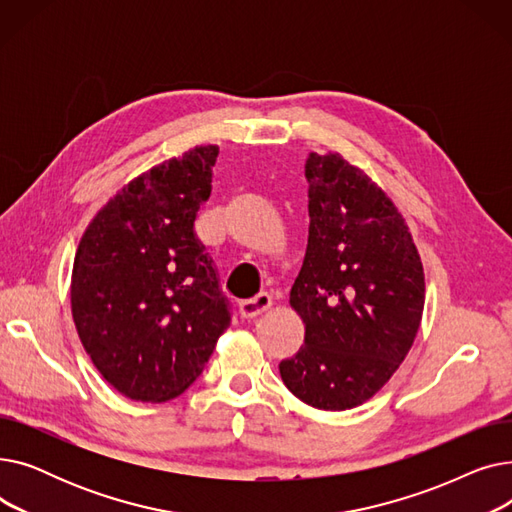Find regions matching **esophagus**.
Returning <instances> with one entry per match:
<instances>
[{
	"label": "esophagus",
	"mask_w": 512,
	"mask_h": 512,
	"mask_svg": "<svg viewBox=\"0 0 512 512\" xmlns=\"http://www.w3.org/2000/svg\"><path fill=\"white\" fill-rule=\"evenodd\" d=\"M270 307H272V297H270V294H267V292H261V294H257L255 299H249V301H245V303H240L238 311H240V317L255 319V317H259L261 313H265Z\"/></svg>",
	"instance_id": "1"
}]
</instances>
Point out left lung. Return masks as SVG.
Instances as JSON below:
<instances>
[{
  "mask_svg": "<svg viewBox=\"0 0 512 512\" xmlns=\"http://www.w3.org/2000/svg\"><path fill=\"white\" fill-rule=\"evenodd\" d=\"M309 240L290 305L305 346L280 363L307 405H363L405 361L425 303L423 265L409 226L382 188L338 153H309Z\"/></svg>",
  "mask_w": 512,
  "mask_h": 512,
  "instance_id": "1",
  "label": "left lung"
}]
</instances>
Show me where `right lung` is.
I'll use <instances>...</instances> for the list:
<instances>
[{
	"label": "right lung",
	"instance_id": "right-lung-1",
	"mask_svg": "<svg viewBox=\"0 0 512 512\" xmlns=\"http://www.w3.org/2000/svg\"><path fill=\"white\" fill-rule=\"evenodd\" d=\"M218 151L195 147L134 178L80 238L76 332L105 382L132 400L182 394L230 326L218 270L195 232Z\"/></svg>",
	"mask_w": 512,
	"mask_h": 512
}]
</instances>
